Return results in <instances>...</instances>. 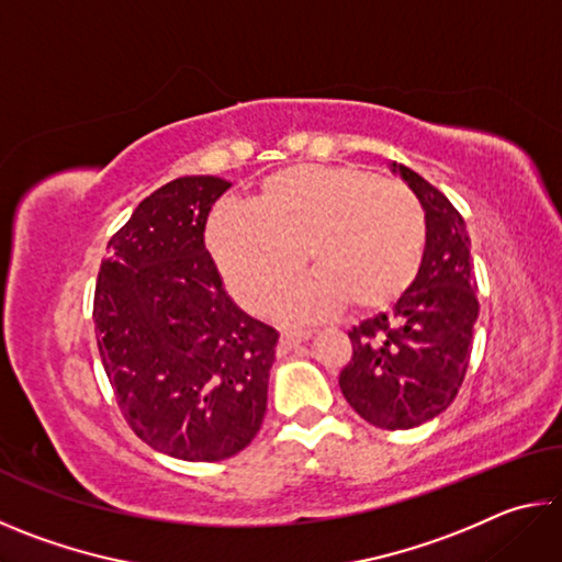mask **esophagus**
Returning <instances> with one entry per match:
<instances>
[{
	"mask_svg": "<svg viewBox=\"0 0 562 562\" xmlns=\"http://www.w3.org/2000/svg\"><path fill=\"white\" fill-rule=\"evenodd\" d=\"M312 335L310 331H282L280 337V355H288L294 347H300L302 341H307Z\"/></svg>",
	"mask_w": 562,
	"mask_h": 562,
	"instance_id": "34e87169",
	"label": "esophagus"
}]
</instances>
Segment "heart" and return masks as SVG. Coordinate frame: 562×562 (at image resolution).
Segmentation results:
<instances>
[{"instance_id":"obj_1","label":"heart","mask_w":562,"mask_h":562,"mask_svg":"<svg viewBox=\"0 0 562 562\" xmlns=\"http://www.w3.org/2000/svg\"><path fill=\"white\" fill-rule=\"evenodd\" d=\"M205 237L227 290L255 315L278 302L307 260L315 272L278 310L304 325L347 302L355 312H382L402 300L422 270L426 215L398 180L304 164L265 178L252 205H215Z\"/></svg>"}]
</instances>
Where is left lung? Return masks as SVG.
<instances>
[{
    "instance_id": "8db88e82",
    "label": "left lung",
    "mask_w": 562,
    "mask_h": 562,
    "mask_svg": "<svg viewBox=\"0 0 562 562\" xmlns=\"http://www.w3.org/2000/svg\"><path fill=\"white\" fill-rule=\"evenodd\" d=\"M426 215V250L416 280L389 315L349 331L351 359L339 389L379 429H414L449 408L469 369L479 300L471 237L461 213L412 168L392 164Z\"/></svg>"
}]
</instances>
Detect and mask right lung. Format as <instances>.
<instances>
[{
  "label": "right lung",
  "mask_w": 562,
  "mask_h": 562,
  "mask_svg": "<svg viewBox=\"0 0 562 562\" xmlns=\"http://www.w3.org/2000/svg\"><path fill=\"white\" fill-rule=\"evenodd\" d=\"M231 183L183 176L109 240L93 322L123 416L150 449L223 461L260 431L280 335L223 288L205 223Z\"/></svg>",
  "instance_id": "add662e5"
}]
</instances>
